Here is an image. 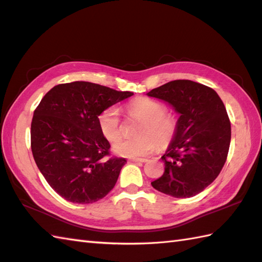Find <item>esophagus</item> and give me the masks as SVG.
Instances as JSON below:
<instances>
[{
    "instance_id": "34e87169",
    "label": "esophagus",
    "mask_w": 262,
    "mask_h": 262,
    "mask_svg": "<svg viewBox=\"0 0 262 262\" xmlns=\"http://www.w3.org/2000/svg\"><path fill=\"white\" fill-rule=\"evenodd\" d=\"M148 161V159L146 158H132L131 162L133 163H146Z\"/></svg>"
}]
</instances>
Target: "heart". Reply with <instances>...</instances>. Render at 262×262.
I'll return each instance as SVG.
<instances>
[{
    "instance_id": "obj_1",
    "label": "heart",
    "mask_w": 262,
    "mask_h": 262,
    "mask_svg": "<svg viewBox=\"0 0 262 262\" xmlns=\"http://www.w3.org/2000/svg\"><path fill=\"white\" fill-rule=\"evenodd\" d=\"M130 116L142 121L138 129V138L120 139L114 145V151L123 157L137 158L150 154L156 143L168 146L178 131V121L166 113L165 105L150 98H138L127 105ZM98 126L105 139L114 141L122 132L120 111L116 106L104 110L98 116Z\"/></svg>"
}]
</instances>
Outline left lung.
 I'll list each match as a JSON object with an SVG mask.
<instances>
[{"mask_svg": "<svg viewBox=\"0 0 262 262\" xmlns=\"http://www.w3.org/2000/svg\"><path fill=\"white\" fill-rule=\"evenodd\" d=\"M167 101L180 114L178 131L162 159L164 174L152 188L174 198L204 191L221 173L231 143V122L225 105L210 87L174 80L147 94Z\"/></svg>", "mask_w": 262, "mask_h": 262, "instance_id": "obj_1", "label": "left lung"}]
</instances>
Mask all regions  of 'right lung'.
Here are the masks:
<instances>
[{
  "label": "right lung",
  "instance_id": "obj_1",
  "mask_svg": "<svg viewBox=\"0 0 262 262\" xmlns=\"http://www.w3.org/2000/svg\"><path fill=\"white\" fill-rule=\"evenodd\" d=\"M87 81L61 83L47 93L31 121V151L47 183L73 204H93L114 188L125 158L108 157L98 116L132 96Z\"/></svg>",
  "mask_w": 262,
  "mask_h": 262
}]
</instances>
